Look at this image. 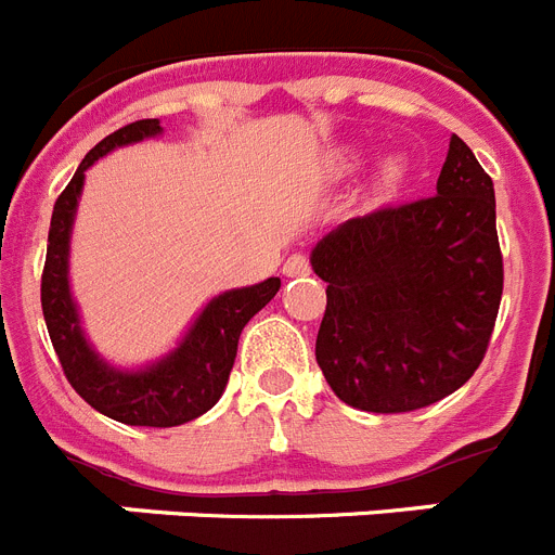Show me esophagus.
<instances>
[{
  "label": "esophagus",
  "mask_w": 555,
  "mask_h": 555,
  "mask_svg": "<svg viewBox=\"0 0 555 555\" xmlns=\"http://www.w3.org/2000/svg\"><path fill=\"white\" fill-rule=\"evenodd\" d=\"M308 272H311V263H308V255L302 253L288 255L286 263H283V274H286V278H306Z\"/></svg>",
  "instance_id": "1"
}]
</instances>
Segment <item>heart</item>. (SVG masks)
Segmentation results:
<instances>
[{
	"label": "heart",
	"instance_id": "1",
	"mask_svg": "<svg viewBox=\"0 0 555 555\" xmlns=\"http://www.w3.org/2000/svg\"><path fill=\"white\" fill-rule=\"evenodd\" d=\"M400 175H403V166H400V160L391 158L380 166V180H384V185H395L397 180H400Z\"/></svg>",
	"mask_w": 555,
	"mask_h": 555
}]
</instances>
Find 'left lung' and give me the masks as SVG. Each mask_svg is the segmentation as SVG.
Returning <instances> with one entry per match:
<instances>
[{
    "mask_svg": "<svg viewBox=\"0 0 555 555\" xmlns=\"http://www.w3.org/2000/svg\"><path fill=\"white\" fill-rule=\"evenodd\" d=\"M311 267L327 283L317 364L338 400L372 414L439 403L480 366L503 297L492 178L453 135L434 197L347 219Z\"/></svg>",
    "mask_w": 555,
    "mask_h": 555,
    "instance_id": "left-lung-1",
    "label": "left lung"
}]
</instances>
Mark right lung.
I'll list each match as a JSON object with an SVG mask.
<instances>
[{"label":"right lung","mask_w":555,"mask_h":555,"mask_svg":"<svg viewBox=\"0 0 555 555\" xmlns=\"http://www.w3.org/2000/svg\"><path fill=\"white\" fill-rule=\"evenodd\" d=\"M160 132L158 119H141L119 127L88 152L57 197L49 224L47 263L41 274V308L49 338L63 375L91 409L125 425L175 428L191 423L217 405L233 370L244 325L272 300L281 278H269L247 288H230L203 308L191 331L169 356L146 370H116L88 345L80 327L72 288H68V238L77 214L86 169L116 146L135 144Z\"/></svg>","instance_id":"add662e5"}]
</instances>
